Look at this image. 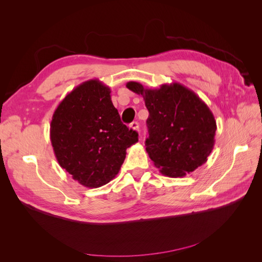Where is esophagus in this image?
Masks as SVG:
<instances>
[{"mask_svg":"<svg viewBox=\"0 0 262 262\" xmlns=\"http://www.w3.org/2000/svg\"><path fill=\"white\" fill-rule=\"evenodd\" d=\"M130 128H131V129H133L134 131L139 132V131H140V125H139V122H137V121H133V122L130 124Z\"/></svg>","mask_w":262,"mask_h":262,"instance_id":"esophagus-1","label":"esophagus"}]
</instances>
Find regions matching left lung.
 Here are the masks:
<instances>
[{"mask_svg":"<svg viewBox=\"0 0 262 262\" xmlns=\"http://www.w3.org/2000/svg\"><path fill=\"white\" fill-rule=\"evenodd\" d=\"M148 110L146 152L165 176L185 177L208 161L215 143L216 121L208 105L179 83L150 90L129 82Z\"/></svg>","mask_w":262,"mask_h":262,"instance_id":"1","label":"left lung"}]
</instances>
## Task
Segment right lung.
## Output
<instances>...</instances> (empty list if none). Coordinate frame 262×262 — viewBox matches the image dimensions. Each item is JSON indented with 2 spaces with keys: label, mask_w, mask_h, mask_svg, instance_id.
I'll return each instance as SVG.
<instances>
[{
  "label": "right lung",
  "mask_w": 262,
  "mask_h": 262,
  "mask_svg": "<svg viewBox=\"0 0 262 262\" xmlns=\"http://www.w3.org/2000/svg\"><path fill=\"white\" fill-rule=\"evenodd\" d=\"M109 87L86 81L69 93L54 110L50 140L59 165L87 188L113 180L138 133L120 120Z\"/></svg>",
  "instance_id": "right-lung-1"
}]
</instances>
